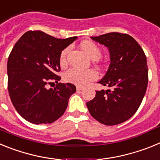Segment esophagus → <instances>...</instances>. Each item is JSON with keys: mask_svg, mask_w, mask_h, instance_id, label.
Wrapping results in <instances>:
<instances>
[{"mask_svg": "<svg viewBox=\"0 0 160 160\" xmlns=\"http://www.w3.org/2000/svg\"><path fill=\"white\" fill-rule=\"evenodd\" d=\"M76 89H77L78 91H80V90H82L83 89L82 87H79V86H78L77 87H76Z\"/></svg>", "mask_w": 160, "mask_h": 160, "instance_id": "esophagus-1", "label": "esophagus"}]
</instances>
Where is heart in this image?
<instances>
[{"label": "heart", "instance_id": "heart-1", "mask_svg": "<svg viewBox=\"0 0 160 160\" xmlns=\"http://www.w3.org/2000/svg\"><path fill=\"white\" fill-rule=\"evenodd\" d=\"M81 47L83 51L87 53V56L93 60H97L102 56L101 49L94 42H84L81 44ZM67 53L68 49H64L61 53L60 64L62 66L66 64ZM97 78L98 73L94 70H82L76 68H72L67 70L64 74V79L66 82L78 86H85L90 82L95 80Z\"/></svg>", "mask_w": 160, "mask_h": 160}]
</instances>
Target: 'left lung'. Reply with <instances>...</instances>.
Returning a JSON list of instances; mask_svg holds the SVG:
<instances>
[{"label": "left lung", "mask_w": 160, "mask_h": 160, "mask_svg": "<svg viewBox=\"0 0 160 160\" xmlns=\"http://www.w3.org/2000/svg\"><path fill=\"white\" fill-rule=\"evenodd\" d=\"M91 39L108 48L111 63L98 82L109 89L97 90L94 99L87 102V108L101 123H122L136 112L146 93V55L138 42L126 33L109 32Z\"/></svg>", "instance_id": "1"}]
</instances>
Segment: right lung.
<instances>
[{"label": "right lung", "mask_w": 160, "mask_h": 160, "mask_svg": "<svg viewBox=\"0 0 160 160\" xmlns=\"http://www.w3.org/2000/svg\"><path fill=\"white\" fill-rule=\"evenodd\" d=\"M77 37L56 38L42 31H28L17 42L7 64L8 90L19 114L34 124L51 123L66 111L76 87L60 83V55ZM55 82L53 89L48 85Z\"/></svg>", "instance_id": "add662e5"}]
</instances>
